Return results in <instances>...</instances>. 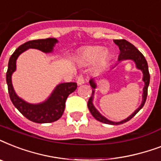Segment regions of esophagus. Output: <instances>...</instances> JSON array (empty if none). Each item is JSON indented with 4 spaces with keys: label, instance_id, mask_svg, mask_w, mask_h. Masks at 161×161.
I'll use <instances>...</instances> for the list:
<instances>
[{
    "label": "esophagus",
    "instance_id": "34e87169",
    "mask_svg": "<svg viewBox=\"0 0 161 161\" xmlns=\"http://www.w3.org/2000/svg\"><path fill=\"white\" fill-rule=\"evenodd\" d=\"M85 78H84V76L83 75H80L79 77L78 78V79H77V83H78V85H82V84H83V83H85Z\"/></svg>",
    "mask_w": 161,
    "mask_h": 161
}]
</instances>
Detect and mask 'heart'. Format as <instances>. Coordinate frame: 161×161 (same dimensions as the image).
I'll list each match as a JSON object with an SVG mask.
<instances>
[{
	"label": "heart",
	"instance_id": "heart-1",
	"mask_svg": "<svg viewBox=\"0 0 161 161\" xmlns=\"http://www.w3.org/2000/svg\"><path fill=\"white\" fill-rule=\"evenodd\" d=\"M108 58V53L102 47H89L84 49L80 55V61L83 63H92L95 61L105 62Z\"/></svg>",
	"mask_w": 161,
	"mask_h": 161
}]
</instances>
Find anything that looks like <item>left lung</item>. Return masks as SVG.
I'll return each instance as SVG.
<instances>
[{"instance_id": "obj_1", "label": "left lung", "mask_w": 161, "mask_h": 161, "mask_svg": "<svg viewBox=\"0 0 161 161\" xmlns=\"http://www.w3.org/2000/svg\"><path fill=\"white\" fill-rule=\"evenodd\" d=\"M114 43L116 45L119 46V48L120 50V54L119 57V61L121 60H125V59H131L136 64V67L137 68L140 69V70L143 72V81L145 82V87H144V93H143V101L141 105L137 109L135 110V112L133 113L132 114L130 115V117H128L127 119L120 121V122H113V121H110V120L107 119L105 117H103V115H101L99 114L98 110L96 109L94 106L93 104V96H91L89 99H88V108L90 113L92 114L93 117L95 118L96 119L98 120L99 122H102L103 124H108V125H122V124H125V123L128 122L129 120H130L134 116H135L136 114H137L139 111H140L141 108H143V106L145 105V101H146V98H147V94H148V87H149V84H150V73H149V68H148V63L147 61L145 59V58L144 57L141 53H140L139 50H138L136 47H135L133 44H131L130 42H129L128 41L125 40V39H121V40H114ZM89 83H90L91 87L93 88V94L94 93V88H96V83H94L93 79H91L89 81Z\"/></svg>"}]
</instances>
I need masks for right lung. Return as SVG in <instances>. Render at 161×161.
I'll return each mask as SVG.
<instances>
[{"instance_id": "right-lung-1", "label": "right lung", "mask_w": 161, "mask_h": 161, "mask_svg": "<svg viewBox=\"0 0 161 161\" xmlns=\"http://www.w3.org/2000/svg\"><path fill=\"white\" fill-rule=\"evenodd\" d=\"M58 42L56 38H46L32 40L21 45L9 59L6 72V83L8 93L14 106L27 119L37 124L53 123L59 119L65 109V103L68 95L76 90V83H60L56 87L47 100L39 104H31L25 102L16 95L11 83V74L16 70V62L18 56L28 48L38 49L43 53H51Z\"/></svg>"}]
</instances>
